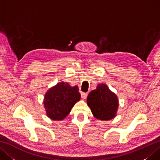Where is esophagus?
<instances>
[{
    "label": "esophagus",
    "mask_w": 160,
    "mask_h": 160,
    "mask_svg": "<svg viewBox=\"0 0 160 160\" xmlns=\"http://www.w3.org/2000/svg\"><path fill=\"white\" fill-rule=\"evenodd\" d=\"M87 96V93H83V92L81 93V97H82V99L84 100L86 99Z\"/></svg>",
    "instance_id": "obj_1"
}]
</instances>
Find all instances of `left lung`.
I'll return each mask as SVG.
<instances>
[{"mask_svg":"<svg viewBox=\"0 0 160 160\" xmlns=\"http://www.w3.org/2000/svg\"><path fill=\"white\" fill-rule=\"evenodd\" d=\"M87 102L93 115L98 120L107 121L116 116L118 98L106 84H98L96 89L88 95Z\"/></svg>","mask_w":160,"mask_h":160,"instance_id":"left-lung-1","label":"left lung"}]
</instances>
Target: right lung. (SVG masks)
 Returning <instances> with one entry per match:
<instances>
[{"label":"right lung","instance_id":"1","mask_svg":"<svg viewBox=\"0 0 160 160\" xmlns=\"http://www.w3.org/2000/svg\"><path fill=\"white\" fill-rule=\"evenodd\" d=\"M80 100L78 86L60 82L47 90L43 104L47 116L54 121L63 120L77 102Z\"/></svg>","mask_w":160,"mask_h":160}]
</instances>
